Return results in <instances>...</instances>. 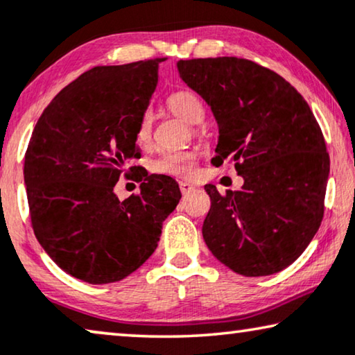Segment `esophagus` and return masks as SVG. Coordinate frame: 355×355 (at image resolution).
<instances>
[{"mask_svg": "<svg viewBox=\"0 0 355 355\" xmlns=\"http://www.w3.org/2000/svg\"><path fill=\"white\" fill-rule=\"evenodd\" d=\"M179 189H181L182 195H187V193H190V192H193V190H195V186H192V184H190V182L181 181V182H179Z\"/></svg>", "mask_w": 355, "mask_h": 355, "instance_id": "obj_1", "label": "esophagus"}]
</instances>
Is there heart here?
<instances>
[{
    "instance_id": "obj_1",
    "label": "heart",
    "mask_w": 355,
    "mask_h": 355,
    "mask_svg": "<svg viewBox=\"0 0 355 355\" xmlns=\"http://www.w3.org/2000/svg\"><path fill=\"white\" fill-rule=\"evenodd\" d=\"M168 109L189 125H197L203 120L205 109L202 101L190 91H178L168 97ZM153 115L146 110L137 125V141L147 144L152 139ZM198 153L195 150H166L152 162V171L173 178H192L197 171Z\"/></svg>"
}]
</instances>
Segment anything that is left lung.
<instances>
[{
    "label": "left lung",
    "instance_id": "8db88e82",
    "mask_svg": "<svg viewBox=\"0 0 355 355\" xmlns=\"http://www.w3.org/2000/svg\"><path fill=\"white\" fill-rule=\"evenodd\" d=\"M179 76L218 121L216 166L235 162L240 190L205 186V243L245 277L270 275L300 258L320 227L330 157L311 107L266 67L239 58L178 62Z\"/></svg>",
    "mask_w": 355,
    "mask_h": 355
}]
</instances>
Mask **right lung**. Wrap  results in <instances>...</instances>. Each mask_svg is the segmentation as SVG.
Masks as SVG:
<instances>
[{
	"label": "right lung",
	"mask_w": 355,
	"mask_h": 355,
	"mask_svg": "<svg viewBox=\"0 0 355 355\" xmlns=\"http://www.w3.org/2000/svg\"><path fill=\"white\" fill-rule=\"evenodd\" d=\"M165 59L94 67L46 107L25 153L33 232L51 259L92 285L125 279L155 251L181 190L163 174H142L141 193L120 202L121 173L141 171L137 125Z\"/></svg>",
	"instance_id": "1"
}]
</instances>
